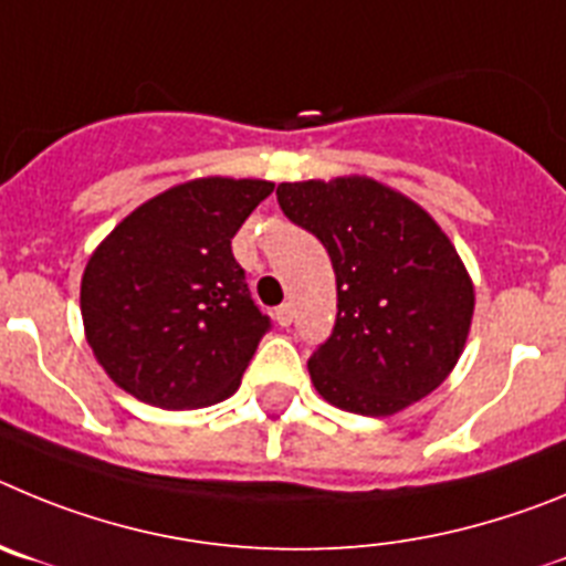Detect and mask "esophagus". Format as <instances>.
Here are the masks:
<instances>
[{"label": "esophagus", "mask_w": 566, "mask_h": 566, "mask_svg": "<svg viewBox=\"0 0 566 566\" xmlns=\"http://www.w3.org/2000/svg\"><path fill=\"white\" fill-rule=\"evenodd\" d=\"M276 321L282 324V327H290V324H293V304H282V307H276Z\"/></svg>", "instance_id": "esophagus-1"}]
</instances>
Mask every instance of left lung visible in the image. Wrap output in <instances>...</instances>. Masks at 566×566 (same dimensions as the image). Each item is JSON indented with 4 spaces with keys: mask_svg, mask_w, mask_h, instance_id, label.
Returning <instances> with one entry per match:
<instances>
[{
    "mask_svg": "<svg viewBox=\"0 0 566 566\" xmlns=\"http://www.w3.org/2000/svg\"><path fill=\"white\" fill-rule=\"evenodd\" d=\"M284 217L333 259L338 318L307 360L327 403L389 417L451 375L473 318V282L426 208L371 177L282 182Z\"/></svg>",
    "mask_w": 566,
    "mask_h": 566,
    "instance_id": "1",
    "label": "left lung"
}]
</instances>
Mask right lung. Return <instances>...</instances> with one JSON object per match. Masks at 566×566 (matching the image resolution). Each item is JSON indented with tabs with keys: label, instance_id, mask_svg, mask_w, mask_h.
Returning <instances> with one entry per match:
<instances>
[{
	"label": "right lung",
	"instance_id": "right-lung-1",
	"mask_svg": "<svg viewBox=\"0 0 566 566\" xmlns=\"http://www.w3.org/2000/svg\"><path fill=\"white\" fill-rule=\"evenodd\" d=\"M271 191L268 180L197 177L137 206L95 248L81 318L120 389L160 409H202L239 389L271 318L231 239Z\"/></svg>",
	"mask_w": 566,
	"mask_h": 566
}]
</instances>
